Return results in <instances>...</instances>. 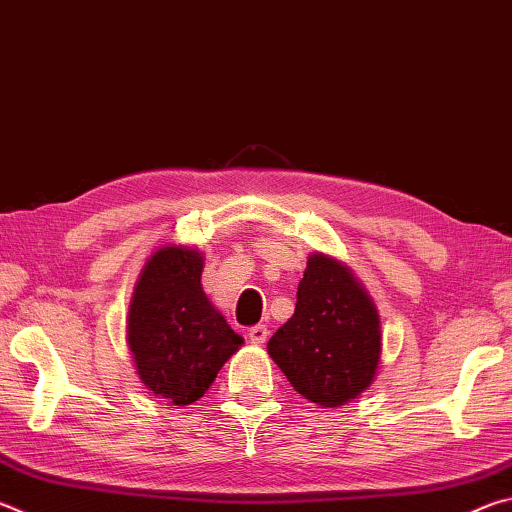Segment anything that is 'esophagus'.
I'll return each mask as SVG.
<instances>
[{
    "instance_id": "esophagus-1",
    "label": "esophagus",
    "mask_w": 512,
    "mask_h": 512,
    "mask_svg": "<svg viewBox=\"0 0 512 512\" xmlns=\"http://www.w3.org/2000/svg\"><path fill=\"white\" fill-rule=\"evenodd\" d=\"M248 339L253 345H264L268 339V327L266 325H255L248 329Z\"/></svg>"
}]
</instances>
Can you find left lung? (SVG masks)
<instances>
[{"mask_svg": "<svg viewBox=\"0 0 512 512\" xmlns=\"http://www.w3.org/2000/svg\"><path fill=\"white\" fill-rule=\"evenodd\" d=\"M268 354L291 386L323 409L366 391L381 357L379 314L348 266L309 255L296 311L271 336Z\"/></svg>", "mask_w": 512, "mask_h": 512, "instance_id": "1", "label": "left lung"}]
</instances>
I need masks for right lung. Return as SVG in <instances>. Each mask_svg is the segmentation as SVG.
Wrapping results in <instances>:
<instances>
[{"mask_svg":"<svg viewBox=\"0 0 512 512\" xmlns=\"http://www.w3.org/2000/svg\"><path fill=\"white\" fill-rule=\"evenodd\" d=\"M203 255L162 246L144 264L128 309V348L155 397L187 406L203 397L244 339L207 300Z\"/></svg>","mask_w":512,"mask_h":512,"instance_id":"add662e5","label":"right lung"}]
</instances>
